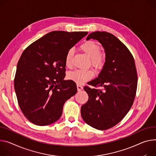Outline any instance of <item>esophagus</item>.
Here are the masks:
<instances>
[{
    "mask_svg": "<svg viewBox=\"0 0 156 156\" xmlns=\"http://www.w3.org/2000/svg\"><path fill=\"white\" fill-rule=\"evenodd\" d=\"M76 87H77L78 91H80V90H82L83 89V87L81 85V84H77Z\"/></svg>",
    "mask_w": 156,
    "mask_h": 156,
    "instance_id": "esophagus-1",
    "label": "esophagus"
}]
</instances>
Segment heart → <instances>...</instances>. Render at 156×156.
I'll return each instance as SVG.
<instances>
[{
  "instance_id": "obj_1",
  "label": "heart",
  "mask_w": 156,
  "mask_h": 156,
  "mask_svg": "<svg viewBox=\"0 0 156 156\" xmlns=\"http://www.w3.org/2000/svg\"><path fill=\"white\" fill-rule=\"evenodd\" d=\"M80 48L91 58V65L94 68L100 69L103 68L106 62V57L101 53V48L97 42L91 40L87 41L80 46ZM73 55L74 50L73 49H69L66 54L65 63L67 68L72 66ZM93 76V72L91 70L76 69L69 72L68 75V78L77 84L84 83L91 79Z\"/></svg>"
}]
</instances>
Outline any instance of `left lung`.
<instances>
[{"mask_svg": "<svg viewBox=\"0 0 156 156\" xmlns=\"http://www.w3.org/2000/svg\"><path fill=\"white\" fill-rule=\"evenodd\" d=\"M98 40L106 53V62L98 77L88 84L103 90H84L88 101L81 108V115L88 125L106 130L119 123L131 109L136 96L137 75L133 56L126 45L112 34L94 32L87 40Z\"/></svg>", "mask_w": 156, "mask_h": 156, "instance_id": "8db88e82", "label": "left lung"}]
</instances>
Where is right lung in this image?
Returning a JSON list of instances; mask_svg holds the SVG:
<instances>
[{"mask_svg": "<svg viewBox=\"0 0 156 156\" xmlns=\"http://www.w3.org/2000/svg\"><path fill=\"white\" fill-rule=\"evenodd\" d=\"M88 32L53 31L33 42L18 62L14 88L26 118L47 126L61 117L66 101L77 92L72 80H64L67 51Z\"/></svg>", "mask_w": 156, "mask_h": 156, "instance_id": "add662e5", "label": "right lung"}]
</instances>
